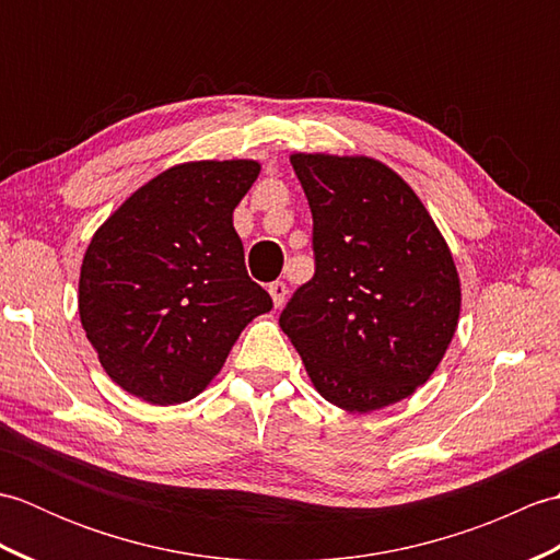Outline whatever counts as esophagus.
I'll return each instance as SVG.
<instances>
[{
    "instance_id": "obj_1",
    "label": "esophagus",
    "mask_w": 560,
    "mask_h": 560,
    "mask_svg": "<svg viewBox=\"0 0 560 560\" xmlns=\"http://www.w3.org/2000/svg\"><path fill=\"white\" fill-rule=\"evenodd\" d=\"M269 295H271V301H273V307H281L283 303H287L289 287L283 281H271L269 283Z\"/></svg>"
}]
</instances>
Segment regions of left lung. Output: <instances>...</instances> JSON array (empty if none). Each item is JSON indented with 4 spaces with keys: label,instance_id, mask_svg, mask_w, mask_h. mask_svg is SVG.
Instances as JSON below:
<instances>
[{
    "label": "left lung",
    "instance_id": "1",
    "mask_svg": "<svg viewBox=\"0 0 560 560\" xmlns=\"http://www.w3.org/2000/svg\"><path fill=\"white\" fill-rule=\"evenodd\" d=\"M313 213V279L279 325L339 409L389 407L433 375L459 319V277L421 199L368 156L293 153Z\"/></svg>",
    "mask_w": 560,
    "mask_h": 560
}]
</instances>
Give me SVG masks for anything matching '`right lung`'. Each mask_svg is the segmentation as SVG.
<instances>
[{"mask_svg":"<svg viewBox=\"0 0 560 560\" xmlns=\"http://www.w3.org/2000/svg\"><path fill=\"white\" fill-rule=\"evenodd\" d=\"M257 161H197L163 171L93 235L79 315L117 385L149 404L197 397L269 293L247 277L233 209Z\"/></svg>","mask_w":560,"mask_h":560,"instance_id":"add662e5","label":"right lung"}]
</instances>
